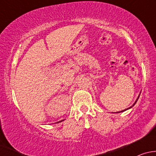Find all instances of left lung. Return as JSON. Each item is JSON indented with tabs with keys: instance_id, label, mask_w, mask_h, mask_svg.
I'll return each instance as SVG.
<instances>
[{
	"instance_id": "left-lung-1",
	"label": "left lung",
	"mask_w": 156,
	"mask_h": 156,
	"mask_svg": "<svg viewBox=\"0 0 156 156\" xmlns=\"http://www.w3.org/2000/svg\"><path fill=\"white\" fill-rule=\"evenodd\" d=\"M139 97H140V95H139V96H138V97H137V98H136V101H135V102H134V103H133V105H132V106H130V107H129V108H126V109H124V110H122V111H121V112H117V113H119V112H125V111H126V110H127V109H130V108H132V107H133V106H134V105H135V104H136V102H137V100H138V99H139Z\"/></svg>"
}]
</instances>
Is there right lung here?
I'll return each mask as SVG.
<instances>
[{
	"label": "right lung",
	"mask_w": 156,
	"mask_h": 156,
	"mask_svg": "<svg viewBox=\"0 0 156 156\" xmlns=\"http://www.w3.org/2000/svg\"><path fill=\"white\" fill-rule=\"evenodd\" d=\"M62 121H64V120H62V121H59V122H56V123H59V122H62Z\"/></svg>",
	"instance_id": "add662e5"
}]
</instances>
